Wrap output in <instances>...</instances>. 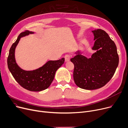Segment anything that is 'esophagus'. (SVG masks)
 <instances>
[{
    "label": "esophagus",
    "mask_w": 128,
    "mask_h": 128,
    "mask_svg": "<svg viewBox=\"0 0 128 128\" xmlns=\"http://www.w3.org/2000/svg\"><path fill=\"white\" fill-rule=\"evenodd\" d=\"M71 56L70 55H69V54H67V55H66L65 56H64V58H65V61L66 62H69L70 60V59L71 58Z\"/></svg>",
    "instance_id": "34e87169"
}]
</instances>
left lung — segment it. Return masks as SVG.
Here are the masks:
<instances>
[{"instance_id":"left-lung-1","label":"left lung","mask_w":128,"mask_h":128,"mask_svg":"<svg viewBox=\"0 0 128 128\" xmlns=\"http://www.w3.org/2000/svg\"><path fill=\"white\" fill-rule=\"evenodd\" d=\"M94 43L92 49L96 52L90 58L80 55L70 60L74 65L73 79L80 88L94 90L103 87L113 76L118 66L119 56L114 42L103 30L92 31Z\"/></svg>"}]
</instances>
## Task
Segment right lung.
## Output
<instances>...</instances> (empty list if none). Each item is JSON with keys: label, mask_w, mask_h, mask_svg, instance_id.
<instances>
[{"label": "right lung", "mask_w": 128, "mask_h": 128, "mask_svg": "<svg viewBox=\"0 0 128 128\" xmlns=\"http://www.w3.org/2000/svg\"><path fill=\"white\" fill-rule=\"evenodd\" d=\"M33 33L27 30L19 34L10 49L7 63L13 78L22 87L29 91L40 92L49 87L54 78L56 71L64 63V58L48 61L40 68L33 71L22 69L15 59V50L20 38Z\"/></svg>", "instance_id": "add662e5"}]
</instances>
